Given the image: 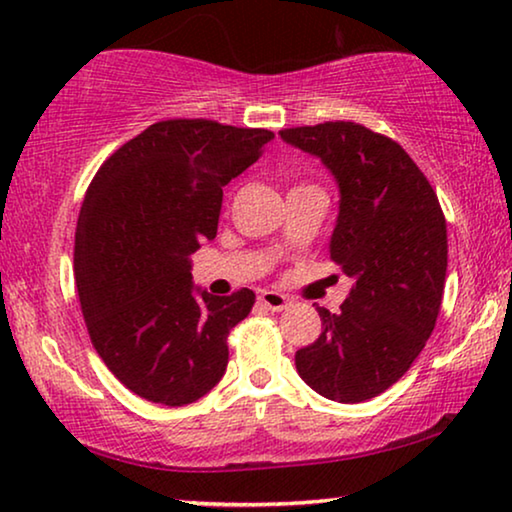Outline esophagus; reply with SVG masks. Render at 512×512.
Returning a JSON list of instances; mask_svg holds the SVG:
<instances>
[{"mask_svg": "<svg viewBox=\"0 0 512 512\" xmlns=\"http://www.w3.org/2000/svg\"><path fill=\"white\" fill-rule=\"evenodd\" d=\"M258 300H261V305H265L272 312H282V310H286V305H289V298H286L284 293H277L270 289L258 293Z\"/></svg>", "mask_w": 512, "mask_h": 512, "instance_id": "esophagus-1", "label": "esophagus"}]
</instances>
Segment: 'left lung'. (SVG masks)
<instances>
[{
    "label": "left lung",
    "mask_w": 512,
    "mask_h": 512,
    "mask_svg": "<svg viewBox=\"0 0 512 512\" xmlns=\"http://www.w3.org/2000/svg\"><path fill=\"white\" fill-rule=\"evenodd\" d=\"M279 135L333 174L340 209L328 251L352 277L338 314L317 307L324 331L296 352L298 375L331 401H368L408 373L436 326L447 272L443 209L401 144L359 123Z\"/></svg>",
    "instance_id": "1"
}]
</instances>
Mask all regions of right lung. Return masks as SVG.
<instances>
[{
    "label": "right lung",
    "instance_id": "1",
    "mask_svg": "<svg viewBox=\"0 0 512 512\" xmlns=\"http://www.w3.org/2000/svg\"><path fill=\"white\" fill-rule=\"evenodd\" d=\"M270 139V130L205 118L160 121L90 181L76 223V289L93 347L132 394L177 408L226 373L228 333L256 296L193 286L191 254L216 237L223 186Z\"/></svg>",
    "mask_w": 512,
    "mask_h": 512
}]
</instances>
